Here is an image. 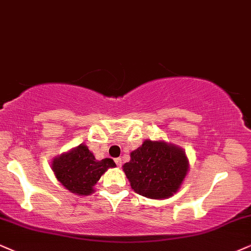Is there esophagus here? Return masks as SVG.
Here are the masks:
<instances>
[{"label":"esophagus","instance_id":"esophagus-1","mask_svg":"<svg viewBox=\"0 0 251 251\" xmlns=\"http://www.w3.org/2000/svg\"><path fill=\"white\" fill-rule=\"evenodd\" d=\"M115 163H116V165L119 166V168L122 166V159H121V158H115Z\"/></svg>","mask_w":251,"mask_h":251}]
</instances>
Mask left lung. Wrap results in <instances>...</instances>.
I'll use <instances>...</instances> for the list:
<instances>
[{
    "instance_id": "1",
    "label": "left lung",
    "mask_w": 251,
    "mask_h": 251,
    "mask_svg": "<svg viewBox=\"0 0 251 251\" xmlns=\"http://www.w3.org/2000/svg\"><path fill=\"white\" fill-rule=\"evenodd\" d=\"M131 188L149 199H166L177 193L188 171L185 151L164 141L147 140L123 165Z\"/></svg>"
}]
</instances>
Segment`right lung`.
Listing matches in <instances>:
<instances>
[{
    "label": "right lung",
    "mask_w": 251,
    "mask_h": 251,
    "mask_svg": "<svg viewBox=\"0 0 251 251\" xmlns=\"http://www.w3.org/2000/svg\"><path fill=\"white\" fill-rule=\"evenodd\" d=\"M116 164L113 159H95L94 154L85 144H80L69 152L55 157L52 162V171L61 185L78 196H89L101 176Z\"/></svg>",
    "instance_id": "add662e5"
}]
</instances>
